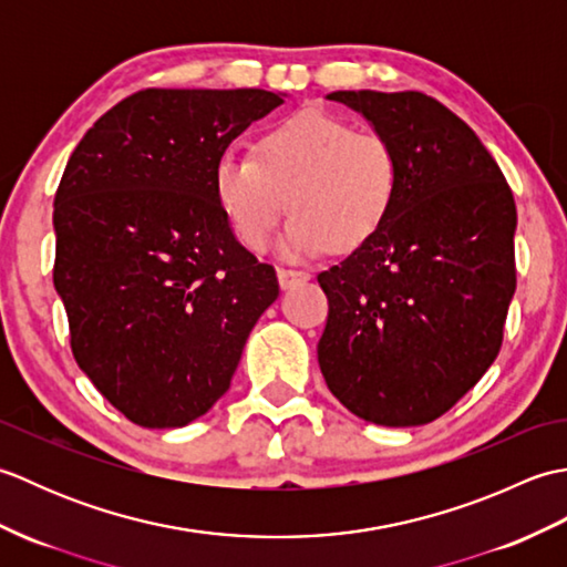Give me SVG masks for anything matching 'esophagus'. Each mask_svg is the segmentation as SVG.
<instances>
[{
    "instance_id": "34e87169",
    "label": "esophagus",
    "mask_w": 567,
    "mask_h": 567,
    "mask_svg": "<svg viewBox=\"0 0 567 567\" xmlns=\"http://www.w3.org/2000/svg\"><path fill=\"white\" fill-rule=\"evenodd\" d=\"M309 272L292 270V268H277V280H280L282 290H292L297 285H305L309 280Z\"/></svg>"
}]
</instances>
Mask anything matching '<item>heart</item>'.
I'll use <instances>...</instances> for the list:
<instances>
[{
    "instance_id": "obj_1",
    "label": "heart",
    "mask_w": 567,
    "mask_h": 567,
    "mask_svg": "<svg viewBox=\"0 0 567 567\" xmlns=\"http://www.w3.org/2000/svg\"><path fill=\"white\" fill-rule=\"evenodd\" d=\"M400 185V153L388 136L321 110L280 118L250 155H224L214 167L216 204L246 248H268L290 207L287 258L363 248L390 221Z\"/></svg>"
}]
</instances>
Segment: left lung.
I'll return each mask as SVG.
<instances>
[{
	"instance_id": "left-lung-1",
	"label": "left lung",
	"mask_w": 567,
	"mask_h": 567,
	"mask_svg": "<svg viewBox=\"0 0 567 567\" xmlns=\"http://www.w3.org/2000/svg\"><path fill=\"white\" fill-rule=\"evenodd\" d=\"M402 163L382 231L319 272L329 319L319 368L348 412L421 426L495 363L516 290V204L475 131L424 92L341 90Z\"/></svg>"
}]
</instances>
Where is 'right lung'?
I'll use <instances>...</instances> for the list:
<instances>
[{
    "label": "right lung",
    "instance_id": "right-lung-1",
    "mask_svg": "<svg viewBox=\"0 0 567 567\" xmlns=\"http://www.w3.org/2000/svg\"><path fill=\"white\" fill-rule=\"evenodd\" d=\"M285 100L268 90H141L72 151L53 202V285L80 370L146 429L207 414L275 268L238 244L214 197L228 143Z\"/></svg>",
    "mask_w": 567,
    "mask_h": 567
}]
</instances>
